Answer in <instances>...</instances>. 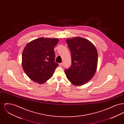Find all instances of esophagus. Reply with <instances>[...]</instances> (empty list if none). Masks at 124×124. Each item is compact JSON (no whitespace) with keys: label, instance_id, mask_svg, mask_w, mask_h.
<instances>
[{"label":"esophagus","instance_id":"34e87169","mask_svg":"<svg viewBox=\"0 0 124 124\" xmlns=\"http://www.w3.org/2000/svg\"><path fill=\"white\" fill-rule=\"evenodd\" d=\"M63 63H60L59 64V66H60V67H62V66H63Z\"/></svg>","mask_w":124,"mask_h":124}]
</instances>
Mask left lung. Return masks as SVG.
Masks as SVG:
<instances>
[{
    "mask_svg": "<svg viewBox=\"0 0 124 124\" xmlns=\"http://www.w3.org/2000/svg\"><path fill=\"white\" fill-rule=\"evenodd\" d=\"M70 50L71 65L65 69L68 79L75 85H81L89 81L97 70L98 55L94 45L88 40L76 37L66 39Z\"/></svg>",
    "mask_w": 124,
    "mask_h": 124,
    "instance_id": "1",
    "label": "left lung"
}]
</instances>
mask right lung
I'll use <instances>...</instances> for the list:
<instances>
[{
  "mask_svg": "<svg viewBox=\"0 0 124 124\" xmlns=\"http://www.w3.org/2000/svg\"><path fill=\"white\" fill-rule=\"evenodd\" d=\"M58 39L40 38L28 43L22 53V65L31 79L43 84L53 75L59 64L55 62L54 47Z\"/></svg>",
  "mask_w": 124,
  "mask_h": 124,
  "instance_id": "obj_1",
  "label": "right lung"
}]
</instances>
